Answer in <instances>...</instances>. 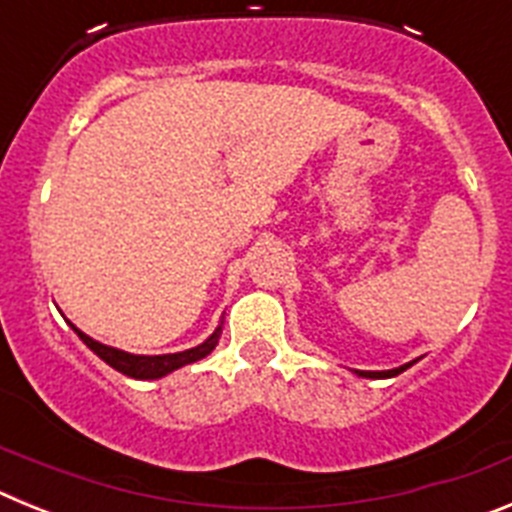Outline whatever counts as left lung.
<instances>
[{"label": "left lung", "mask_w": 512, "mask_h": 512, "mask_svg": "<svg viewBox=\"0 0 512 512\" xmlns=\"http://www.w3.org/2000/svg\"><path fill=\"white\" fill-rule=\"evenodd\" d=\"M413 364L415 361H410V364H402V366H397V369H387V372H359V369H354V372L359 374V377H366V379H390V377H397V374H402L405 369H410Z\"/></svg>", "instance_id": "1"}]
</instances>
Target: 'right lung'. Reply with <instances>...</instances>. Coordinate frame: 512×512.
Here are the masks:
<instances>
[{
    "instance_id": "1",
    "label": "right lung",
    "mask_w": 512,
    "mask_h": 512,
    "mask_svg": "<svg viewBox=\"0 0 512 512\" xmlns=\"http://www.w3.org/2000/svg\"><path fill=\"white\" fill-rule=\"evenodd\" d=\"M69 325L74 328L76 336L87 343V346L92 348L94 354H97L104 364H110L112 369H117L120 374H125V377H133V379H161V377H166V374L176 372V369H182V366L205 359L207 354H212V348L217 346V341H220V333H223V323H220L215 328V333H212L207 341H202L200 346L187 348V351H179V354L140 356V354H128V351H120V348H112V346H107V343L94 341V338H89L87 333H81L74 323H69Z\"/></svg>"
}]
</instances>
